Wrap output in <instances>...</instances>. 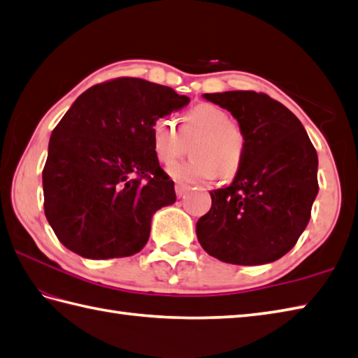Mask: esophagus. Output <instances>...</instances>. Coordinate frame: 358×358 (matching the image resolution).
<instances>
[{
	"label": "esophagus",
	"mask_w": 358,
	"mask_h": 358,
	"mask_svg": "<svg viewBox=\"0 0 358 358\" xmlns=\"http://www.w3.org/2000/svg\"><path fill=\"white\" fill-rule=\"evenodd\" d=\"M187 191H189V187L186 185H181V183L175 185V194H177L178 199H180V196H183Z\"/></svg>",
	"instance_id": "esophagus-1"
}]
</instances>
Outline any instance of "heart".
I'll list each match as a JSON object with an SVG mask.
<instances>
[{
	"mask_svg": "<svg viewBox=\"0 0 358 358\" xmlns=\"http://www.w3.org/2000/svg\"><path fill=\"white\" fill-rule=\"evenodd\" d=\"M191 141L192 158L169 169L172 178L196 183L217 173L231 178L240 171L246 149L245 134L222 108L203 103L180 118V127L166 117L157 118L150 126L152 154L163 166L177 162Z\"/></svg>",
	"mask_w": 358,
	"mask_h": 358,
	"instance_id": "obj_1",
	"label": "heart"
}]
</instances>
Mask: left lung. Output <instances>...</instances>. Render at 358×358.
<instances>
[{
  "mask_svg": "<svg viewBox=\"0 0 358 358\" xmlns=\"http://www.w3.org/2000/svg\"><path fill=\"white\" fill-rule=\"evenodd\" d=\"M229 110L246 149L232 183L210 192L212 208L195 226L201 248L224 263L257 266L294 248L318 194V157L286 106L252 90L204 94Z\"/></svg>",
  "mask_w": 358,
  "mask_h": 358,
  "instance_id": "8db88e82",
  "label": "left lung"
}]
</instances>
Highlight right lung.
I'll return each instance as SVG.
<instances>
[{
  "mask_svg": "<svg viewBox=\"0 0 358 358\" xmlns=\"http://www.w3.org/2000/svg\"><path fill=\"white\" fill-rule=\"evenodd\" d=\"M189 103L172 87L118 78L83 92L53 129L43 171L44 214L63 245L90 260L146 245L173 181L152 154L150 126Z\"/></svg>",
  "mask_w": 358,
  "mask_h": 358,
  "instance_id": "right-lung-1",
  "label": "right lung"
}]
</instances>
